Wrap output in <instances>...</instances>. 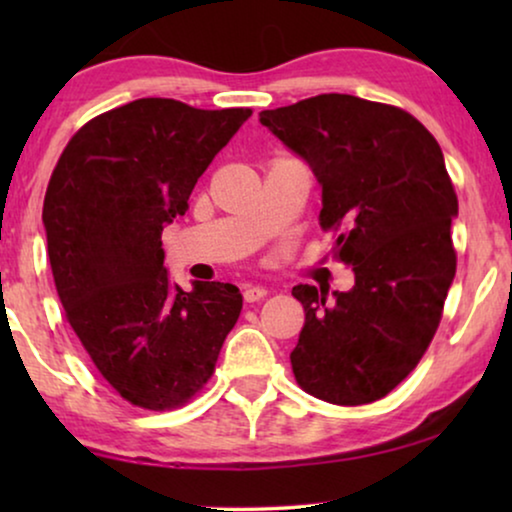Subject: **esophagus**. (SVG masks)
Returning <instances> with one entry per match:
<instances>
[{"mask_svg": "<svg viewBox=\"0 0 512 512\" xmlns=\"http://www.w3.org/2000/svg\"><path fill=\"white\" fill-rule=\"evenodd\" d=\"M242 296L247 303H258V300H263L265 296H268V289H265V286H244Z\"/></svg>", "mask_w": 512, "mask_h": 512, "instance_id": "34e87169", "label": "esophagus"}]
</instances>
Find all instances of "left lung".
Here are the masks:
<instances>
[{"label": "left lung", "instance_id": "8db88e82", "mask_svg": "<svg viewBox=\"0 0 512 512\" xmlns=\"http://www.w3.org/2000/svg\"><path fill=\"white\" fill-rule=\"evenodd\" d=\"M261 123L310 163L319 223L354 289L293 286L305 326L291 352L300 389L335 405L380 401L438 331L457 272V193L436 137L391 104L328 93L261 111Z\"/></svg>", "mask_w": 512, "mask_h": 512}]
</instances>
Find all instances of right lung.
<instances>
[{
	"mask_svg": "<svg viewBox=\"0 0 512 512\" xmlns=\"http://www.w3.org/2000/svg\"><path fill=\"white\" fill-rule=\"evenodd\" d=\"M251 109L142 97L88 121L48 181V258L65 317L125 401L172 410L214 375L242 310L233 284L170 282L160 235Z\"/></svg>",
	"mask_w": 512,
	"mask_h": 512,
	"instance_id": "1",
	"label": "right lung"
}]
</instances>
